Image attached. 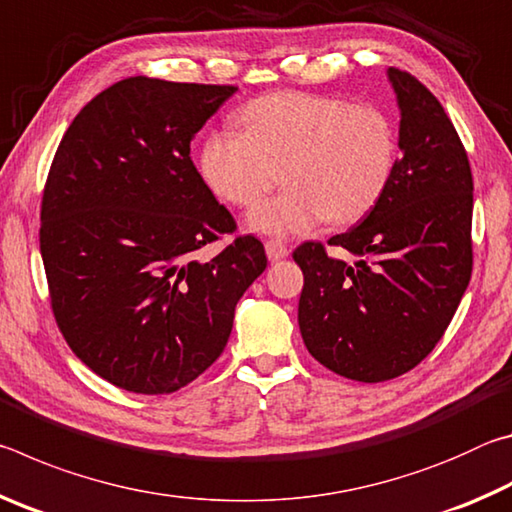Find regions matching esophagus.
<instances>
[{
    "mask_svg": "<svg viewBox=\"0 0 512 512\" xmlns=\"http://www.w3.org/2000/svg\"><path fill=\"white\" fill-rule=\"evenodd\" d=\"M264 248H266V257L271 259V262H280V259L289 255L287 244H282V241H277V239H268Z\"/></svg>",
    "mask_w": 512,
    "mask_h": 512,
    "instance_id": "1",
    "label": "esophagus"
}]
</instances>
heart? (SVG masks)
Instances as JSON below:
<instances>
[{
  "label": "heart",
  "mask_w": 512,
  "mask_h": 512,
  "mask_svg": "<svg viewBox=\"0 0 512 512\" xmlns=\"http://www.w3.org/2000/svg\"><path fill=\"white\" fill-rule=\"evenodd\" d=\"M244 131L205 140L201 171L225 203L250 210L282 180L289 187L250 216L268 235H300L327 221L366 216L391 183L397 133L372 103L309 92H273L239 112Z\"/></svg>",
  "instance_id": "heart-1"
}]
</instances>
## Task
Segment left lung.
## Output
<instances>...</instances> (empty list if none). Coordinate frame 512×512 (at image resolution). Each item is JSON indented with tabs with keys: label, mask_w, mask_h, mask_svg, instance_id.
Here are the masks:
<instances>
[{
	"label": "left lung",
	"mask_w": 512,
	"mask_h": 512,
	"mask_svg": "<svg viewBox=\"0 0 512 512\" xmlns=\"http://www.w3.org/2000/svg\"><path fill=\"white\" fill-rule=\"evenodd\" d=\"M400 101V149L381 201L327 245L293 250L302 268L298 325L311 357L363 384L413 370L443 339L472 277V169L452 119L404 69H388Z\"/></svg>",
	"instance_id": "left-lung-1"
}]
</instances>
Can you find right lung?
I'll return each mask as SVG.
<instances>
[{
    "label": "right lung",
    "mask_w": 512,
    "mask_h": 512,
    "mask_svg": "<svg viewBox=\"0 0 512 512\" xmlns=\"http://www.w3.org/2000/svg\"><path fill=\"white\" fill-rule=\"evenodd\" d=\"M235 85L128 76L60 140L42 192L40 253L56 325L110 384L169 395L221 357L235 307L266 268L189 158ZM225 234L221 254L197 250Z\"/></svg>",
    "instance_id": "right-lung-1"
}]
</instances>
